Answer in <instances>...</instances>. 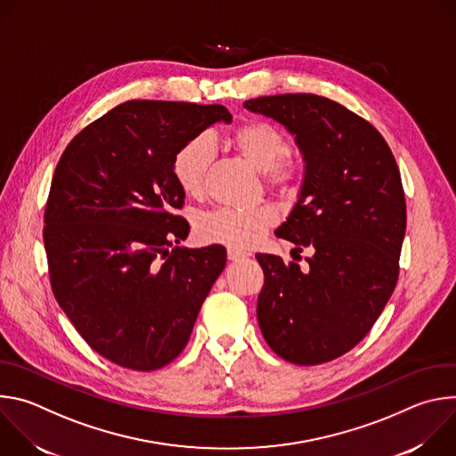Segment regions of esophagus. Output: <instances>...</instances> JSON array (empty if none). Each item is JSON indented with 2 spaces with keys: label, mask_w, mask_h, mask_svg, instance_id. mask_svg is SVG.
I'll return each mask as SVG.
<instances>
[{
  "label": "esophagus",
  "mask_w": 456,
  "mask_h": 456,
  "mask_svg": "<svg viewBox=\"0 0 456 456\" xmlns=\"http://www.w3.org/2000/svg\"><path fill=\"white\" fill-rule=\"evenodd\" d=\"M247 256H248V252H245L241 248H236V247H229L227 248V257L231 259V262H238V259H243Z\"/></svg>",
  "instance_id": "esophagus-1"
}]
</instances>
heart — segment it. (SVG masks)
<instances>
[{
    "label": "heart",
    "mask_w": 456,
    "mask_h": 456,
    "mask_svg": "<svg viewBox=\"0 0 456 456\" xmlns=\"http://www.w3.org/2000/svg\"><path fill=\"white\" fill-rule=\"evenodd\" d=\"M232 148L267 180L278 185L289 183L294 166L283 157L289 144L280 127L271 122L252 120L240 126L231 137ZM213 144L206 137H192L180 146L173 159V175L180 189L189 197H200L206 189L213 162ZM274 224L271 209H231L222 208L199 220V234L206 241L225 243L231 247H250L264 238Z\"/></svg>",
    "instance_id": "obj_1"
}]
</instances>
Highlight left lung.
<instances>
[{
  "mask_svg": "<svg viewBox=\"0 0 456 456\" xmlns=\"http://www.w3.org/2000/svg\"><path fill=\"white\" fill-rule=\"evenodd\" d=\"M243 106L294 137L303 180L276 236L294 250H314L305 273L280 256L256 254L265 274L259 330L289 362H329L370 332L397 285L406 232L401 173L377 129L336 101L285 94Z\"/></svg>",
  "mask_w": 456,
  "mask_h": 456,
  "instance_id": "1",
  "label": "left lung"
}]
</instances>
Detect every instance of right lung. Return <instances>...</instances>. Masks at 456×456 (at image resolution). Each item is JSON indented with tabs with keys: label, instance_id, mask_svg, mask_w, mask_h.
Wrapping results in <instances>:
<instances>
[{
	"label": "right lung",
	"instance_id": "add662e5",
	"mask_svg": "<svg viewBox=\"0 0 456 456\" xmlns=\"http://www.w3.org/2000/svg\"><path fill=\"white\" fill-rule=\"evenodd\" d=\"M232 117L220 104L127 101L85 127L55 167L45 209L53 296L81 338L139 371L185 348L216 278L222 245L175 247L189 224L173 159L182 144Z\"/></svg>",
	"mask_w": 456,
	"mask_h": 456
}]
</instances>
